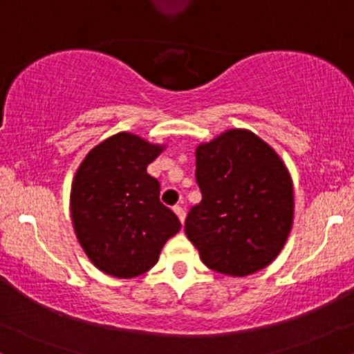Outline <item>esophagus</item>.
Masks as SVG:
<instances>
[{
  "mask_svg": "<svg viewBox=\"0 0 354 354\" xmlns=\"http://www.w3.org/2000/svg\"><path fill=\"white\" fill-rule=\"evenodd\" d=\"M174 211H176L177 218L180 219V223H184L185 221V209L182 206H174Z\"/></svg>",
  "mask_w": 354,
  "mask_h": 354,
  "instance_id": "esophagus-1",
  "label": "esophagus"
}]
</instances>
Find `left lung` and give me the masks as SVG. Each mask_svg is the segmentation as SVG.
Returning a JSON list of instances; mask_svg holds the SVG:
<instances>
[{"instance_id": "obj_1", "label": "left lung", "mask_w": 354, "mask_h": 354, "mask_svg": "<svg viewBox=\"0 0 354 354\" xmlns=\"http://www.w3.org/2000/svg\"><path fill=\"white\" fill-rule=\"evenodd\" d=\"M203 201L185 234L214 272L245 277L272 263L294 221V187L282 158L248 130H227L196 148Z\"/></svg>"}]
</instances>
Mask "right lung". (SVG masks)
Masks as SVG:
<instances>
[{
  "label": "right lung",
  "mask_w": 354,
  "mask_h": 354,
  "mask_svg": "<svg viewBox=\"0 0 354 354\" xmlns=\"http://www.w3.org/2000/svg\"><path fill=\"white\" fill-rule=\"evenodd\" d=\"M162 145L121 131L96 145L79 165L71 191L75 236L106 275L133 279L158 261L180 221L160 203V184L147 172Z\"/></svg>",
  "instance_id": "right-lung-1"
}]
</instances>
